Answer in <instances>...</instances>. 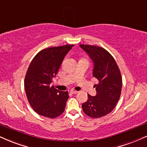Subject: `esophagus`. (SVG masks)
Wrapping results in <instances>:
<instances>
[{"label": "esophagus", "instance_id": "obj_1", "mask_svg": "<svg viewBox=\"0 0 147 147\" xmlns=\"http://www.w3.org/2000/svg\"><path fill=\"white\" fill-rule=\"evenodd\" d=\"M78 93V92L76 91V90H71V93H72V94H76Z\"/></svg>", "mask_w": 147, "mask_h": 147}]
</instances>
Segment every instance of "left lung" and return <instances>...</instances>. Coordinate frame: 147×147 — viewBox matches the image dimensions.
<instances>
[{
    "label": "left lung",
    "mask_w": 147,
    "mask_h": 147,
    "mask_svg": "<svg viewBox=\"0 0 147 147\" xmlns=\"http://www.w3.org/2000/svg\"><path fill=\"white\" fill-rule=\"evenodd\" d=\"M93 63V76L98 80L95 84V96L88 94V100L82 105L83 111L92 118H99L109 114L120 98L122 78L115 59L104 48L80 44Z\"/></svg>",
    "instance_id": "8db88e82"
}]
</instances>
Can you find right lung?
<instances>
[{"mask_svg":"<svg viewBox=\"0 0 147 147\" xmlns=\"http://www.w3.org/2000/svg\"><path fill=\"white\" fill-rule=\"evenodd\" d=\"M74 45L43 49L33 58L27 70L24 88L33 110L48 118H56L64 112L69 98L67 91L51 86L63 59Z\"/></svg>","mask_w":147,"mask_h":147,"instance_id":"1","label":"right lung"}]
</instances>
